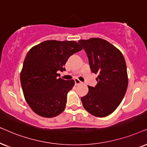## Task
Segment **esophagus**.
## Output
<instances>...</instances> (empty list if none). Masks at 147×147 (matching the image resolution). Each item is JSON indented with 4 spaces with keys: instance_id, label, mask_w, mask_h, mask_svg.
<instances>
[{
    "instance_id": "34e87169",
    "label": "esophagus",
    "mask_w": 147,
    "mask_h": 147,
    "mask_svg": "<svg viewBox=\"0 0 147 147\" xmlns=\"http://www.w3.org/2000/svg\"><path fill=\"white\" fill-rule=\"evenodd\" d=\"M75 85H80V84L82 83V82L80 81L79 79H75Z\"/></svg>"
}]
</instances>
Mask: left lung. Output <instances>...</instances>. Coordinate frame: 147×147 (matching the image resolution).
Segmentation results:
<instances>
[{"instance_id":"obj_1","label":"left lung","mask_w":147,"mask_h":147,"mask_svg":"<svg viewBox=\"0 0 147 147\" xmlns=\"http://www.w3.org/2000/svg\"><path fill=\"white\" fill-rule=\"evenodd\" d=\"M87 54L92 72L97 74L95 87H90L81 101L86 110L96 117H105L116 110L128 87L126 61L122 52L101 38L79 40Z\"/></svg>"}]
</instances>
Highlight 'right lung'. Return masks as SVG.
<instances>
[{"instance_id":"right-lung-1","label":"right lung","mask_w":147,"mask_h":147,"mask_svg":"<svg viewBox=\"0 0 147 147\" xmlns=\"http://www.w3.org/2000/svg\"><path fill=\"white\" fill-rule=\"evenodd\" d=\"M75 41L47 40L31 48L25 58L20 79L27 104L39 116L53 118L64 110L74 80L58 78L68 58L82 50Z\"/></svg>"}]
</instances>
